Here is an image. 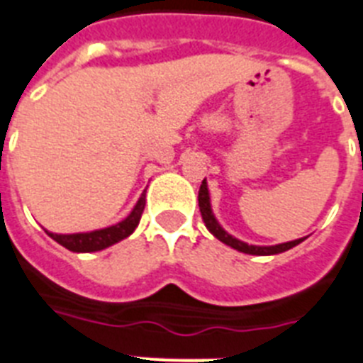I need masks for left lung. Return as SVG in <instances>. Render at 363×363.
<instances>
[{"instance_id":"8db88e82","label":"left lung","mask_w":363,"mask_h":363,"mask_svg":"<svg viewBox=\"0 0 363 363\" xmlns=\"http://www.w3.org/2000/svg\"><path fill=\"white\" fill-rule=\"evenodd\" d=\"M199 206H200V213H202L203 223H206V228L213 233L218 241H223L224 245H228V247L235 248V250H239V252L252 254V256H272V254L286 252V250H289V248L296 247L298 242L304 241V238H302V239H295V241L282 242V245H274V247H256V245H248V242L239 241V239H235L233 235H230L228 232H224L223 226L217 223V218H215L213 211H211V203H209V191H208V184H206V179H203L202 185H200Z\"/></svg>"}]
</instances>
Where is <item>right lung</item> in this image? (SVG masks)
I'll return each instance as SVG.
<instances>
[{"instance_id": "add662e5", "label": "right lung", "mask_w": 363, "mask_h": 363, "mask_svg": "<svg viewBox=\"0 0 363 363\" xmlns=\"http://www.w3.org/2000/svg\"><path fill=\"white\" fill-rule=\"evenodd\" d=\"M145 203L146 193H143L139 202L135 203L133 211L122 223L115 224V226H109V228L94 230V232L86 233H46L53 241H57L65 248L72 250V252H96V250H104V248L122 241V239H125L128 235H131L135 232V228L139 226L140 215L145 211Z\"/></svg>"}]
</instances>
